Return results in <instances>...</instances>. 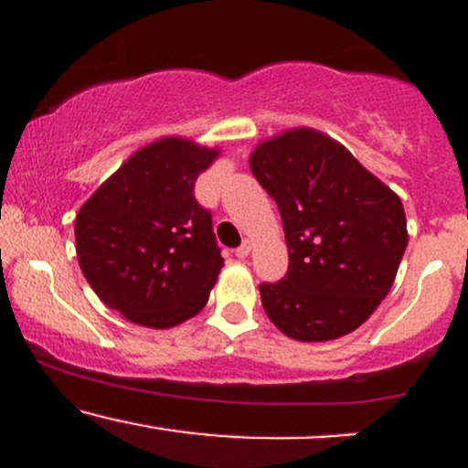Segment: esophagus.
Returning <instances> with one entry per match:
<instances>
[{"mask_svg":"<svg viewBox=\"0 0 468 468\" xmlns=\"http://www.w3.org/2000/svg\"><path fill=\"white\" fill-rule=\"evenodd\" d=\"M235 255H238L239 260H246V257L250 255V241L249 239L241 241V246H238V249H235Z\"/></svg>","mask_w":468,"mask_h":468,"instance_id":"34e87169","label":"esophagus"}]
</instances>
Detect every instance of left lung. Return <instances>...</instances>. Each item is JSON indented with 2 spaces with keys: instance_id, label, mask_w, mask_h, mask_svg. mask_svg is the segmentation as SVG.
<instances>
[{
  "instance_id": "8db88e82",
  "label": "left lung",
  "mask_w": 468,
  "mask_h": 468,
  "mask_svg": "<svg viewBox=\"0 0 468 468\" xmlns=\"http://www.w3.org/2000/svg\"><path fill=\"white\" fill-rule=\"evenodd\" d=\"M250 171L282 213L288 272L261 283V305L283 335H350L388 297L407 249L400 197L341 143L299 127L257 144Z\"/></svg>"
}]
</instances>
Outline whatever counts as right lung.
<instances>
[{"mask_svg": "<svg viewBox=\"0 0 468 468\" xmlns=\"http://www.w3.org/2000/svg\"><path fill=\"white\" fill-rule=\"evenodd\" d=\"M218 154L186 138H160L79 208L80 271L101 302L132 324L165 330L207 305L224 260L211 211L193 186Z\"/></svg>", "mask_w": 468, "mask_h": 468, "instance_id": "add662e5", "label": "right lung"}]
</instances>
